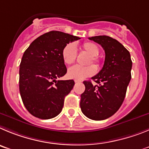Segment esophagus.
I'll use <instances>...</instances> for the list:
<instances>
[{
    "label": "esophagus",
    "mask_w": 149,
    "mask_h": 149,
    "mask_svg": "<svg viewBox=\"0 0 149 149\" xmlns=\"http://www.w3.org/2000/svg\"><path fill=\"white\" fill-rule=\"evenodd\" d=\"M78 82H80V81H79V80H75V83H78Z\"/></svg>",
    "instance_id": "1"
}]
</instances>
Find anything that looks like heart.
I'll list each match as a JSON object with an SVG mask.
<instances>
[{
	"instance_id": "heart-1",
	"label": "heart",
	"mask_w": 149,
	"mask_h": 149,
	"mask_svg": "<svg viewBox=\"0 0 149 149\" xmlns=\"http://www.w3.org/2000/svg\"><path fill=\"white\" fill-rule=\"evenodd\" d=\"M83 51L88 53L91 56V58L88 61V64H91L93 62L96 65L100 64V59L97 56L100 54V48L96 44L92 42H85L81 46ZM76 48L75 45L72 43H70L65 45L61 50V57L65 65H71L75 61L76 58ZM96 71V68L94 65H89V66H75L70 68L68 70V77L70 79L82 80L86 78L92 76L95 74Z\"/></svg>"
}]
</instances>
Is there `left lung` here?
Masks as SVG:
<instances>
[{
    "instance_id": "obj_1",
    "label": "left lung",
    "mask_w": 149,
    "mask_h": 149,
    "mask_svg": "<svg viewBox=\"0 0 149 149\" xmlns=\"http://www.w3.org/2000/svg\"><path fill=\"white\" fill-rule=\"evenodd\" d=\"M104 50V65L91 81H83L85 91L81 95L82 113L93 120H103L114 114L124 101L131 79L132 61L128 49L121 43L107 36L89 38Z\"/></svg>"
}]
</instances>
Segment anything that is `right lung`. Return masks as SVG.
<instances>
[{"label":"right lung","instance_id":"right-lung-1","mask_svg":"<svg viewBox=\"0 0 149 149\" xmlns=\"http://www.w3.org/2000/svg\"><path fill=\"white\" fill-rule=\"evenodd\" d=\"M79 37L50 31L33 41L22 56L19 69V90L25 108L42 120L61 113L65 97L74 86L73 80H56L67 68L61 50Z\"/></svg>","mask_w":149,"mask_h":149}]
</instances>
